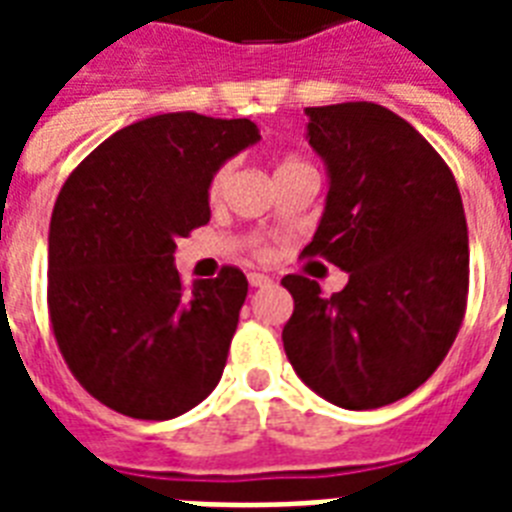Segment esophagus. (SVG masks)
<instances>
[{
	"mask_svg": "<svg viewBox=\"0 0 512 512\" xmlns=\"http://www.w3.org/2000/svg\"><path fill=\"white\" fill-rule=\"evenodd\" d=\"M249 284H252V287H268V284H271V276H265V273H249Z\"/></svg>",
	"mask_w": 512,
	"mask_h": 512,
	"instance_id": "esophagus-1",
	"label": "esophagus"
}]
</instances>
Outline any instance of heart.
Segmentation results:
<instances>
[{"mask_svg": "<svg viewBox=\"0 0 512 512\" xmlns=\"http://www.w3.org/2000/svg\"><path fill=\"white\" fill-rule=\"evenodd\" d=\"M297 167H305L300 159H284V162L276 167V172H284V170H297ZM228 175H231V170L228 167H223V170H217L215 177H212V183H209V193H212V199L215 196H220V191H223L225 180H228Z\"/></svg>", "mask_w": 512, "mask_h": 512, "instance_id": "obj_1", "label": "heart"}]
</instances>
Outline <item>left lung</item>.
<instances>
[{
	"label": "left lung",
	"mask_w": 512,
	"mask_h": 512,
	"mask_svg": "<svg viewBox=\"0 0 512 512\" xmlns=\"http://www.w3.org/2000/svg\"><path fill=\"white\" fill-rule=\"evenodd\" d=\"M327 167L319 228L303 255L348 273L327 297L284 276L295 313L281 332L297 377L329 404L377 409L417 390L452 348L468 297L460 188L428 140L377 103L305 108Z\"/></svg>",
	"instance_id": "8db88e82"
}]
</instances>
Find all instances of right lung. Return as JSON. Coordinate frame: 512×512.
I'll return each mask as SVG.
<instances>
[{
  "label": "right lung",
  "mask_w": 512,
  "mask_h": 512,
  "mask_svg": "<svg viewBox=\"0 0 512 512\" xmlns=\"http://www.w3.org/2000/svg\"><path fill=\"white\" fill-rule=\"evenodd\" d=\"M249 119L156 114L114 132L60 188L47 305L82 388L135 420L180 417L215 390L247 276L183 287L177 239L209 223V183L255 146Z\"/></svg>",
  "instance_id": "1"
}]
</instances>
